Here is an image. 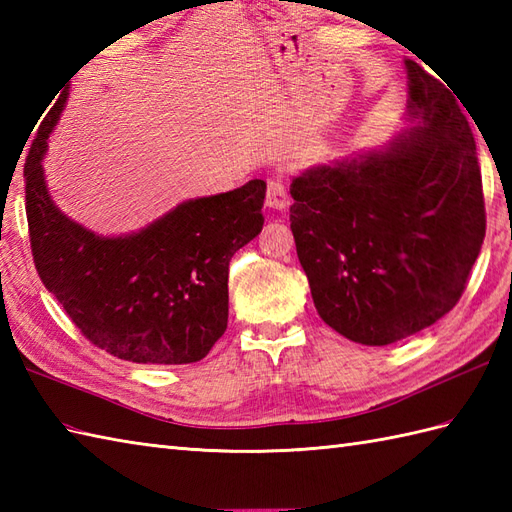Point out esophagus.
<instances>
[{"label": "esophagus", "instance_id": "obj_1", "mask_svg": "<svg viewBox=\"0 0 512 512\" xmlns=\"http://www.w3.org/2000/svg\"><path fill=\"white\" fill-rule=\"evenodd\" d=\"M290 204V195L286 189V182L281 176H273L268 180V189H266V206L277 211H284Z\"/></svg>", "mask_w": 512, "mask_h": 512}]
</instances>
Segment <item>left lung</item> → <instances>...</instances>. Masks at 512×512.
Here are the masks:
<instances>
[{
    "label": "left lung",
    "instance_id": "left-lung-1",
    "mask_svg": "<svg viewBox=\"0 0 512 512\" xmlns=\"http://www.w3.org/2000/svg\"><path fill=\"white\" fill-rule=\"evenodd\" d=\"M409 127L292 178L290 228L314 308L361 345L427 330L460 301L484 242L475 140L455 94L405 59Z\"/></svg>",
    "mask_w": 512,
    "mask_h": 512
}]
</instances>
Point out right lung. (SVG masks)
<instances>
[{"instance_id": "1", "label": "right lung", "mask_w": 512, "mask_h": 512, "mask_svg": "<svg viewBox=\"0 0 512 512\" xmlns=\"http://www.w3.org/2000/svg\"><path fill=\"white\" fill-rule=\"evenodd\" d=\"M65 90L28 151L26 215L43 286L83 336L129 363L184 365L209 354L228 323V262L264 226L266 182L184 200L127 235H101L65 215L43 156Z\"/></svg>"}]
</instances>
